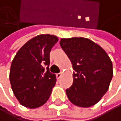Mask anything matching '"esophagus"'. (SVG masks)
Wrapping results in <instances>:
<instances>
[{
	"label": "esophagus",
	"instance_id": "1",
	"mask_svg": "<svg viewBox=\"0 0 121 121\" xmlns=\"http://www.w3.org/2000/svg\"><path fill=\"white\" fill-rule=\"evenodd\" d=\"M61 74H62V72H60V73H57V74H56V76H57V78L59 79L61 77Z\"/></svg>",
	"mask_w": 121,
	"mask_h": 121
}]
</instances>
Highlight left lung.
<instances>
[{
    "label": "left lung",
    "mask_w": 121,
    "mask_h": 121,
    "mask_svg": "<svg viewBox=\"0 0 121 121\" xmlns=\"http://www.w3.org/2000/svg\"><path fill=\"white\" fill-rule=\"evenodd\" d=\"M60 45L74 70L73 84L66 89L68 99L80 107L96 104L113 78L110 58L100 46L87 38L61 39Z\"/></svg>",
    "instance_id": "left-lung-1"
}]
</instances>
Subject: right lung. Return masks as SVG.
<instances>
[{
	"instance_id": "obj_1",
	"label": "right lung",
	"mask_w": 121,
	"mask_h": 121,
	"mask_svg": "<svg viewBox=\"0 0 121 121\" xmlns=\"http://www.w3.org/2000/svg\"><path fill=\"white\" fill-rule=\"evenodd\" d=\"M57 41L53 35H39L25 43L14 57L9 78L14 95L24 107H39L50 98L57 81L49 71L50 53Z\"/></svg>"
}]
</instances>
